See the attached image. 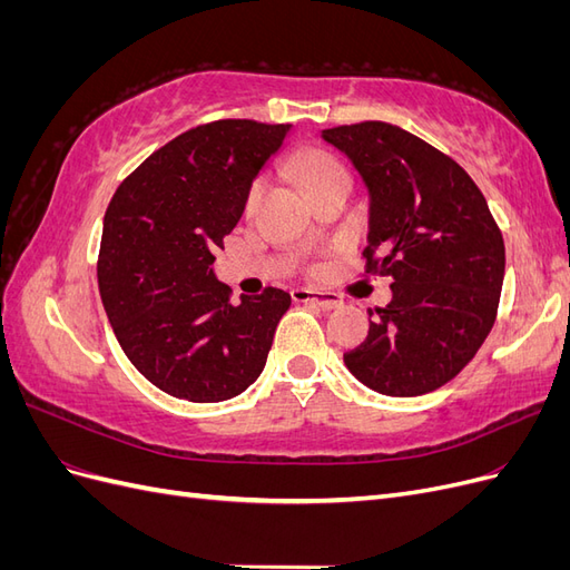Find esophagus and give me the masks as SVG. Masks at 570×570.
Masks as SVG:
<instances>
[{"label": "esophagus", "instance_id": "34e87169", "mask_svg": "<svg viewBox=\"0 0 570 570\" xmlns=\"http://www.w3.org/2000/svg\"><path fill=\"white\" fill-rule=\"evenodd\" d=\"M292 299L295 302H314L318 304L321 308H340L344 302L340 295H335V292H321V289H308V287H297L292 289Z\"/></svg>", "mask_w": 570, "mask_h": 570}]
</instances>
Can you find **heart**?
Instances as JSON below:
<instances>
[{
    "mask_svg": "<svg viewBox=\"0 0 570 570\" xmlns=\"http://www.w3.org/2000/svg\"><path fill=\"white\" fill-rule=\"evenodd\" d=\"M292 170H295L297 180L304 185L308 195L316 193V189H321L323 185H327L340 176H347V170H344V166L333 157V154L318 147L297 151L295 159H292ZM258 195H262V180H256L252 185L247 195V209H254Z\"/></svg>",
    "mask_w": 570,
    "mask_h": 570,
    "instance_id": "obj_1",
    "label": "heart"
}]
</instances>
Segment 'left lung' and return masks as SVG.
I'll return each mask as SVG.
<instances>
[{
	"label": "left lung",
	"instance_id": "obj_1",
	"mask_svg": "<svg viewBox=\"0 0 570 570\" xmlns=\"http://www.w3.org/2000/svg\"><path fill=\"white\" fill-rule=\"evenodd\" d=\"M364 178L366 273L390 275L392 302L344 354L356 381L390 396L450 383L490 335L504 283V237L473 178L409 130L364 120L323 130ZM373 316V314H371Z\"/></svg>",
	"mask_w": 570,
	"mask_h": 570
}]
</instances>
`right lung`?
Masks as SVG:
<instances>
[{"label":"right lung","mask_w":570,"mask_h":570,"mask_svg":"<svg viewBox=\"0 0 570 570\" xmlns=\"http://www.w3.org/2000/svg\"><path fill=\"white\" fill-rule=\"evenodd\" d=\"M287 130L249 118L189 128L137 166L109 204L101 302L130 364L178 400L212 404L245 392L292 304L278 287L233 304L212 268Z\"/></svg>","instance_id":"right-lung-1"}]
</instances>
